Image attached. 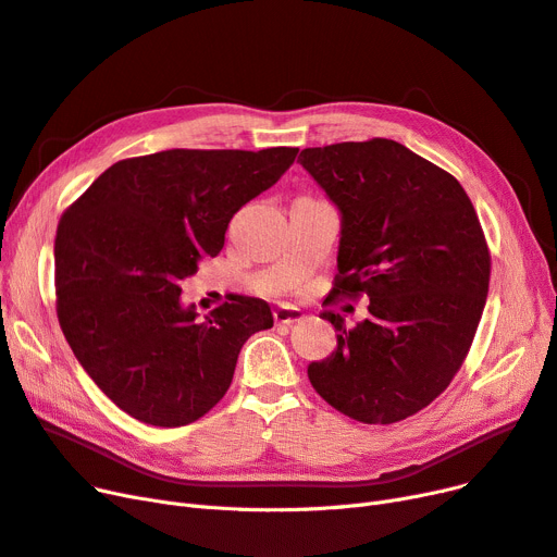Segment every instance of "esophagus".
<instances>
[{
	"mask_svg": "<svg viewBox=\"0 0 557 557\" xmlns=\"http://www.w3.org/2000/svg\"><path fill=\"white\" fill-rule=\"evenodd\" d=\"M274 320L278 324H293V322H299L304 320V310L293 306V304H281L276 310H274Z\"/></svg>",
	"mask_w": 557,
	"mask_h": 557,
	"instance_id": "obj_1",
	"label": "esophagus"
}]
</instances>
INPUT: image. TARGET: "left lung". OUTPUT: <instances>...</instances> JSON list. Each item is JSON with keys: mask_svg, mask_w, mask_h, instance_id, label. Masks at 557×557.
<instances>
[{"mask_svg": "<svg viewBox=\"0 0 557 557\" xmlns=\"http://www.w3.org/2000/svg\"><path fill=\"white\" fill-rule=\"evenodd\" d=\"M299 164L341 212L333 295H368L370 318L336 329L308 380L341 413L391 425L448 388L486 304L492 256L455 177L391 139L306 148Z\"/></svg>", "mask_w": 557, "mask_h": 557, "instance_id": "8db88e82", "label": "left lung"}]
</instances>
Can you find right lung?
<instances>
[{"mask_svg": "<svg viewBox=\"0 0 557 557\" xmlns=\"http://www.w3.org/2000/svg\"><path fill=\"white\" fill-rule=\"evenodd\" d=\"M299 148H173L109 166L63 212L54 239L65 341L119 409L183 428L226 395L242 345L272 308L233 295L198 318L181 283L224 249L233 214L293 166Z\"/></svg>", "mask_w": 557, "mask_h": 557, "instance_id": "add662e5", "label": "right lung"}]
</instances>
